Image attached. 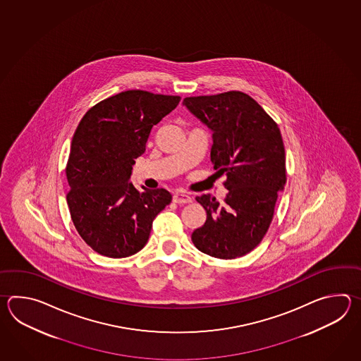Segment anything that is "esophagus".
<instances>
[{"label":"esophagus","mask_w":361,"mask_h":361,"mask_svg":"<svg viewBox=\"0 0 361 361\" xmlns=\"http://www.w3.org/2000/svg\"><path fill=\"white\" fill-rule=\"evenodd\" d=\"M173 201H174V202H177V204H190L192 199L191 196H188V195H185V193L177 192V193L173 196Z\"/></svg>","instance_id":"obj_1"}]
</instances>
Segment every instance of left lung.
Returning <instances> with one entry per match:
<instances>
[{
  "label": "left lung",
  "instance_id": "1",
  "mask_svg": "<svg viewBox=\"0 0 361 361\" xmlns=\"http://www.w3.org/2000/svg\"><path fill=\"white\" fill-rule=\"evenodd\" d=\"M183 106L213 131L210 159L228 190L221 204L210 195L196 197L207 221L192 232V243L215 258L243 257L264 238L286 183L281 133L245 92L188 97Z\"/></svg>",
  "mask_w": 361,
  "mask_h": 361
}]
</instances>
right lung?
<instances>
[{
	"mask_svg": "<svg viewBox=\"0 0 361 361\" xmlns=\"http://www.w3.org/2000/svg\"><path fill=\"white\" fill-rule=\"evenodd\" d=\"M179 100L128 90L95 104L78 123L66 168L67 204L77 232L94 252L109 258L138 253L156 215L171 202L169 191L137 190L129 179L152 128Z\"/></svg>",
	"mask_w": 361,
	"mask_h": 361,
	"instance_id": "right-lung-1",
	"label": "right lung"
}]
</instances>
